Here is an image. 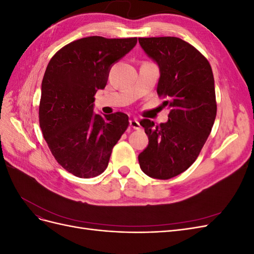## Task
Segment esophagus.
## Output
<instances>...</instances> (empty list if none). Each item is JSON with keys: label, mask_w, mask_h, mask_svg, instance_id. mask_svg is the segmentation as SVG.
Segmentation results:
<instances>
[{"label": "esophagus", "mask_w": 254, "mask_h": 254, "mask_svg": "<svg viewBox=\"0 0 254 254\" xmlns=\"http://www.w3.org/2000/svg\"><path fill=\"white\" fill-rule=\"evenodd\" d=\"M129 124H130V127H131L132 129L137 130V129H140V128H141V126H140V123L137 122L135 119H133V120H130V121H129Z\"/></svg>", "instance_id": "1"}]
</instances>
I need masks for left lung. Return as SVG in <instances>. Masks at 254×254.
I'll return each mask as SVG.
<instances>
[{"label": "left lung", "instance_id": "8db88e82", "mask_svg": "<svg viewBox=\"0 0 254 254\" xmlns=\"http://www.w3.org/2000/svg\"><path fill=\"white\" fill-rule=\"evenodd\" d=\"M142 49L158 64L157 92L171 108L160 125L143 119L148 146L139 155L141 170L151 178L171 179L186 172L200 153L217 112L214 76L207 59L177 37L139 38Z\"/></svg>", "mask_w": 254, "mask_h": 254}]
</instances>
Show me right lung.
I'll return each mask as SVG.
<instances>
[{"instance_id": "right-lung-1", "label": "right lung", "mask_w": 254, "mask_h": 254, "mask_svg": "<svg viewBox=\"0 0 254 254\" xmlns=\"http://www.w3.org/2000/svg\"><path fill=\"white\" fill-rule=\"evenodd\" d=\"M137 38L91 36L75 40L52 57L45 70L39 124L57 162L79 178L108 166L114 145L128 128V115L93 114L94 95L104 89L111 65L131 51Z\"/></svg>"}]
</instances>
